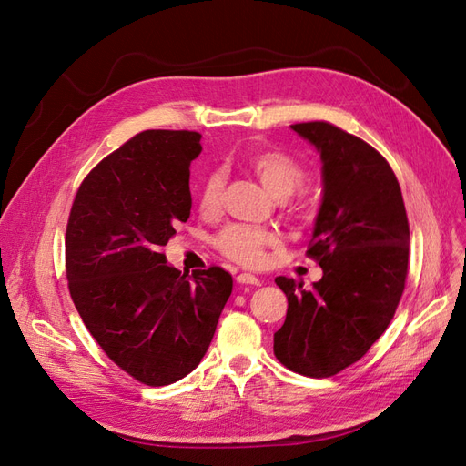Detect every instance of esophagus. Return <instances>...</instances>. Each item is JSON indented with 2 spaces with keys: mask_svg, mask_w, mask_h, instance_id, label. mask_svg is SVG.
<instances>
[{
  "mask_svg": "<svg viewBox=\"0 0 466 466\" xmlns=\"http://www.w3.org/2000/svg\"><path fill=\"white\" fill-rule=\"evenodd\" d=\"M237 281L243 286H260V279L252 274H238Z\"/></svg>",
  "mask_w": 466,
  "mask_h": 466,
  "instance_id": "esophagus-1",
  "label": "esophagus"
}]
</instances>
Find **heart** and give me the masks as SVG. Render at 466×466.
I'll return each mask as SVG.
<instances>
[{"label": "heart", "mask_w": 466, "mask_h": 466, "mask_svg": "<svg viewBox=\"0 0 466 466\" xmlns=\"http://www.w3.org/2000/svg\"><path fill=\"white\" fill-rule=\"evenodd\" d=\"M245 163L248 171L260 180V185L278 200L288 198L307 178L301 163L279 149L252 151ZM223 187L225 178L219 171L206 175L198 190V209L202 216L211 218L219 214L223 206ZM276 243L278 237L274 233L250 228V225H229L216 237V247L221 255L247 268L262 266L266 250Z\"/></svg>", "instance_id": "b5f03b06"}]
</instances>
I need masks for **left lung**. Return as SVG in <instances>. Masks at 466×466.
Wrapping results in <instances>:
<instances>
[{"mask_svg": "<svg viewBox=\"0 0 466 466\" xmlns=\"http://www.w3.org/2000/svg\"><path fill=\"white\" fill-rule=\"evenodd\" d=\"M291 130L322 161V202L307 250L322 278L311 289L276 278L288 315L274 334V354L288 370L319 379L361 360L387 330L404 291L410 229L383 155L329 122Z\"/></svg>", "mask_w": 466, "mask_h": 466, "instance_id": "8db88e82", "label": "left lung"}]
</instances>
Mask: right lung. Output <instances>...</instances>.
<instances>
[{
	"label": "right lung",
	"instance_id": "obj_1",
	"mask_svg": "<svg viewBox=\"0 0 466 466\" xmlns=\"http://www.w3.org/2000/svg\"><path fill=\"white\" fill-rule=\"evenodd\" d=\"M202 136L147 130L81 182L66 231L69 293L118 368L149 387L198 368L233 278L219 266L182 274L161 248L190 218V163Z\"/></svg>",
	"mask_w": 466,
	"mask_h": 466
}]
</instances>
